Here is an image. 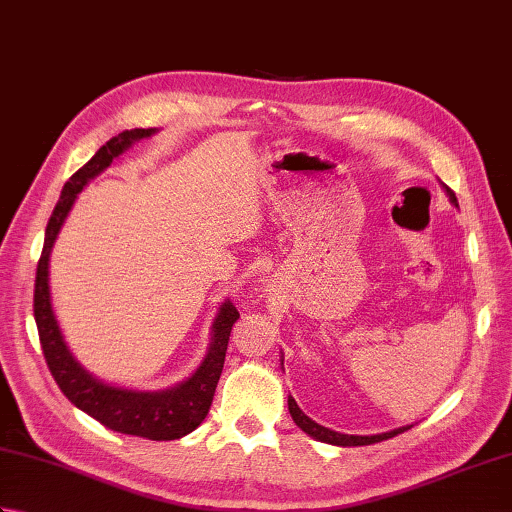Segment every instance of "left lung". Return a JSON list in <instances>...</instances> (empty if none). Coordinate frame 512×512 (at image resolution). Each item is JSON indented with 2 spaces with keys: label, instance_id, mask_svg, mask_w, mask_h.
I'll return each mask as SVG.
<instances>
[{
  "label": "left lung",
  "instance_id": "obj_1",
  "mask_svg": "<svg viewBox=\"0 0 512 512\" xmlns=\"http://www.w3.org/2000/svg\"><path fill=\"white\" fill-rule=\"evenodd\" d=\"M444 191H447L449 200L458 206V198H455V193L447 187V184H442ZM288 409H290V416L292 420L297 422V427L301 431H306L308 436H312L314 440L319 442H325V444H336V447H365V444H374V442H383V440H389L398 436V433L411 429V424H407V427H400V429H394V431H387V433H376V436H347V433H339V431H332L328 427H321V424L314 422L312 418H308L306 413H303L299 409V405L295 402V398L288 396Z\"/></svg>",
  "mask_w": 512,
  "mask_h": 512
}]
</instances>
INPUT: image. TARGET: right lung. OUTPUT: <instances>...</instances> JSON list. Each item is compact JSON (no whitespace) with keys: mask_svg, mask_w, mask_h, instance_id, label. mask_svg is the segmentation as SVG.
<instances>
[{"mask_svg":"<svg viewBox=\"0 0 512 512\" xmlns=\"http://www.w3.org/2000/svg\"><path fill=\"white\" fill-rule=\"evenodd\" d=\"M156 132V127L125 129V132L107 140V143L63 184L61 198L57 206H54L50 222L46 226V239H43V250L37 266L35 321L39 330L41 350L43 356H46L50 374L57 380L63 396L68 398L74 407H79L94 420H99L107 429L127 433V436H140L160 442L187 436V433L200 427L206 413H209L217 380L222 376L228 336H231L233 323L239 319V312L235 310L233 303L226 299L220 310H217V317L211 328L213 336L209 352H206L200 367L195 369L187 380H182V383L169 389L136 391L107 385L103 380L94 378L88 369H83L81 363L76 361L68 343L63 339L57 317H54L48 284V268L54 239H57L65 217H68L76 195L83 191L85 184L92 178H96L101 171L110 167L114 158H118L125 149L132 147L136 140L149 138Z\"/></svg>","mask_w":512,"mask_h":512,"instance_id":"right-lung-1","label":"right lung"}]
</instances>
